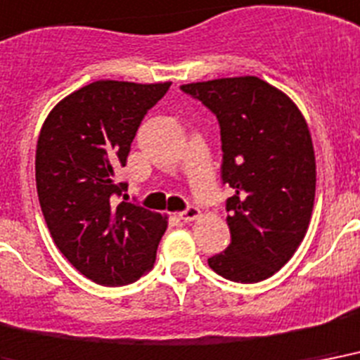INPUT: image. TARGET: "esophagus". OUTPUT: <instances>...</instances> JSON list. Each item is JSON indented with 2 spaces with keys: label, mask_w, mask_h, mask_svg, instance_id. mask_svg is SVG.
Masks as SVG:
<instances>
[{
  "label": "esophagus",
  "mask_w": 360,
  "mask_h": 360,
  "mask_svg": "<svg viewBox=\"0 0 360 360\" xmlns=\"http://www.w3.org/2000/svg\"><path fill=\"white\" fill-rule=\"evenodd\" d=\"M199 216H200V210L197 208V206H188V208L180 214V219L186 221V224H189V221H193V219H197Z\"/></svg>",
  "instance_id": "34e87169"
}]
</instances>
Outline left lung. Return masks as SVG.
Here are the masks:
<instances>
[{
    "instance_id": "1",
    "label": "left lung",
    "mask_w": 360,
    "mask_h": 360,
    "mask_svg": "<svg viewBox=\"0 0 360 360\" xmlns=\"http://www.w3.org/2000/svg\"><path fill=\"white\" fill-rule=\"evenodd\" d=\"M216 114L231 244L208 259L231 281L266 280L293 257L310 225L316 155L304 116L281 90L257 77L180 86Z\"/></svg>"
}]
</instances>
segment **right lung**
<instances>
[{
	"mask_svg": "<svg viewBox=\"0 0 360 360\" xmlns=\"http://www.w3.org/2000/svg\"><path fill=\"white\" fill-rule=\"evenodd\" d=\"M171 82L97 80L61 99L44 120L35 182L44 221L69 263L99 285H127L154 266L167 216L116 197V180L144 114Z\"/></svg>",
	"mask_w": 360,
	"mask_h": 360,
	"instance_id": "1",
	"label": "right lung"
}]
</instances>
